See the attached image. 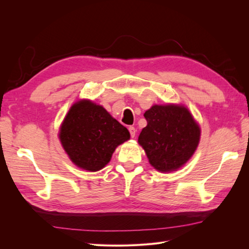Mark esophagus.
I'll return each instance as SVG.
<instances>
[{
  "label": "esophagus",
  "instance_id": "esophagus-1",
  "mask_svg": "<svg viewBox=\"0 0 249 249\" xmlns=\"http://www.w3.org/2000/svg\"><path fill=\"white\" fill-rule=\"evenodd\" d=\"M129 131H130L131 137L134 138V137H135V134H136V130H135V127H134V126H130V127H129Z\"/></svg>",
  "mask_w": 249,
  "mask_h": 249
}]
</instances>
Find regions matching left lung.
I'll return each instance as SVG.
<instances>
[{
  "instance_id": "8db88e82",
  "label": "left lung",
  "mask_w": 249,
  "mask_h": 249,
  "mask_svg": "<svg viewBox=\"0 0 249 249\" xmlns=\"http://www.w3.org/2000/svg\"><path fill=\"white\" fill-rule=\"evenodd\" d=\"M147 125L138 143L149 164L160 172L183 167L196 150L200 127L184 105H154L144 113Z\"/></svg>"
}]
</instances>
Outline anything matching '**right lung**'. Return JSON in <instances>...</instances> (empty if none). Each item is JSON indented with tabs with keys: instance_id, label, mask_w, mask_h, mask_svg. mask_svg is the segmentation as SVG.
Here are the masks:
<instances>
[{
	"instance_id": "right-lung-1",
	"label": "right lung",
	"mask_w": 249,
	"mask_h": 249,
	"mask_svg": "<svg viewBox=\"0 0 249 249\" xmlns=\"http://www.w3.org/2000/svg\"><path fill=\"white\" fill-rule=\"evenodd\" d=\"M59 139L76 166L94 172L106 166L116 147L130 139V133L101 105L80 100L65 115Z\"/></svg>"
}]
</instances>
